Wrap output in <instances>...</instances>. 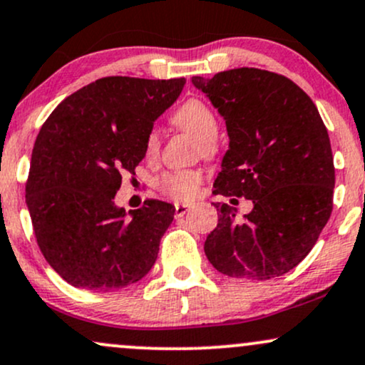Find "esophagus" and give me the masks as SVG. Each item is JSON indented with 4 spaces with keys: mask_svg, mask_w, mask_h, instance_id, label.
<instances>
[{
    "mask_svg": "<svg viewBox=\"0 0 365 365\" xmlns=\"http://www.w3.org/2000/svg\"><path fill=\"white\" fill-rule=\"evenodd\" d=\"M188 209H190V206H188V204L177 202V204H175V216H178V217L183 216L188 211Z\"/></svg>",
    "mask_w": 365,
    "mask_h": 365,
    "instance_id": "1",
    "label": "esophagus"
}]
</instances>
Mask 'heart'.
<instances>
[{"instance_id":"obj_1","label":"heart","mask_w":365,"mask_h":365,"mask_svg":"<svg viewBox=\"0 0 365 365\" xmlns=\"http://www.w3.org/2000/svg\"><path fill=\"white\" fill-rule=\"evenodd\" d=\"M173 123L178 128L185 130L199 139L200 153L204 156H215L217 144L215 135L217 133V118L211 108L200 99H190L183 103L175 111ZM159 150L158 130H150L145 139V156L154 158ZM202 171L200 170H173L159 178L158 187L165 195L177 200H190L199 192L202 183Z\"/></svg>"}]
</instances>
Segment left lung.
Returning a JSON list of instances; mask_svg holds the SVG:
<instances>
[{
    "instance_id": "8db88e82",
    "label": "left lung",
    "mask_w": 365,
    "mask_h": 365,
    "mask_svg": "<svg viewBox=\"0 0 365 365\" xmlns=\"http://www.w3.org/2000/svg\"><path fill=\"white\" fill-rule=\"evenodd\" d=\"M192 83L217 108L230 137L212 194L254 204L244 220L235 207L215 204L217 226L204 244L209 262L233 278L288 273L311 252L333 211V153L316 104L267 70H226Z\"/></svg>"
}]
</instances>
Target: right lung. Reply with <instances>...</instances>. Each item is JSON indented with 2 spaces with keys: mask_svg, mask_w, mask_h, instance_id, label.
Wrapping results in <instances>:
<instances>
[{
  "mask_svg": "<svg viewBox=\"0 0 365 365\" xmlns=\"http://www.w3.org/2000/svg\"><path fill=\"white\" fill-rule=\"evenodd\" d=\"M185 78L104 77L58 104L44 121L25 185L41 252L72 287L116 290L144 278L175 207L149 199L115 204L121 175H135L154 120L177 101Z\"/></svg>",
  "mask_w": 365,
  "mask_h": 365,
  "instance_id": "add662e5",
  "label": "right lung"
}]
</instances>
